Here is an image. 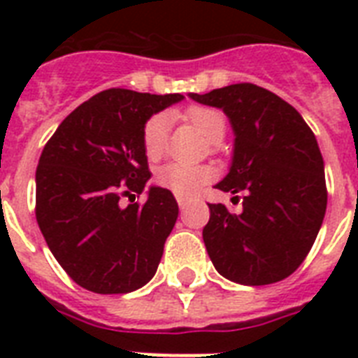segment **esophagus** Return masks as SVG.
<instances>
[{
    "label": "esophagus",
    "instance_id": "1",
    "mask_svg": "<svg viewBox=\"0 0 358 358\" xmlns=\"http://www.w3.org/2000/svg\"><path fill=\"white\" fill-rule=\"evenodd\" d=\"M176 201H178V206H180V210H182V212H184L185 208H187V199H185V196H178V199H176Z\"/></svg>",
    "mask_w": 358,
    "mask_h": 358
}]
</instances>
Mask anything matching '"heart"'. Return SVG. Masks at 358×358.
<instances>
[{"mask_svg": "<svg viewBox=\"0 0 358 358\" xmlns=\"http://www.w3.org/2000/svg\"><path fill=\"white\" fill-rule=\"evenodd\" d=\"M185 119L212 143H219L224 137L227 120L217 109L193 106L185 111ZM167 117L162 113L146 120L143 128V148L150 162H156L163 156L165 143H167ZM212 178L213 171L206 165H185V163L173 162L156 171V184L180 196L193 195Z\"/></svg>", "mask_w": 358, "mask_h": 358, "instance_id": "1", "label": "heart"}]
</instances>
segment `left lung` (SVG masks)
Segmentation results:
<instances>
[{
    "mask_svg": "<svg viewBox=\"0 0 358 358\" xmlns=\"http://www.w3.org/2000/svg\"><path fill=\"white\" fill-rule=\"evenodd\" d=\"M195 102L223 109L234 129L229 174L215 187L243 195V212L208 204L202 230L210 260L224 278L264 286L289 277L322 229L327 187L317 141L299 111L252 83L191 92Z\"/></svg>",
    "mask_w": 358,
    "mask_h": 358,
    "instance_id": "obj_1",
    "label": "left lung"
}]
</instances>
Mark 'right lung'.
<instances>
[{
    "label": "right lung",
    "mask_w": 358,
    "mask_h": 358,
    "mask_svg": "<svg viewBox=\"0 0 358 358\" xmlns=\"http://www.w3.org/2000/svg\"><path fill=\"white\" fill-rule=\"evenodd\" d=\"M184 100L108 89L59 124L36 167V223L64 271L94 294H129L159 266L178 204L152 185L145 204L122 206L150 180L143 128ZM134 196L135 195H129Z\"/></svg>",
    "instance_id": "right-lung-1"
}]
</instances>
